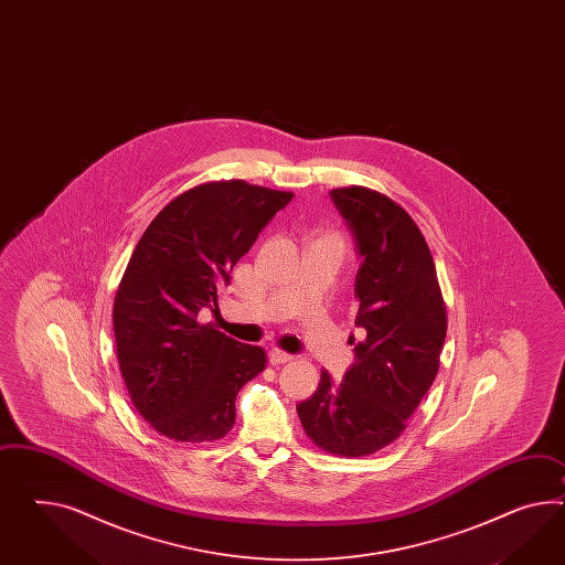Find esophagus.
Masks as SVG:
<instances>
[{
    "label": "esophagus",
    "instance_id": "esophagus-1",
    "mask_svg": "<svg viewBox=\"0 0 565 565\" xmlns=\"http://www.w3.org/2000/svg\"><path fill=\"white\" fill-rule=\"evenodd\" d=\"M291 360H294L291 353H286V351L281 350L269 351V362H271V364H288Z\"/></svg>",
    "mask_w": 565,
    "mask_h": 565
}]
</instances>
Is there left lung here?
<instances>
[{"label":"left lung","instance_id":"1","mask_svg":"<svg viewBox=\"0 0 565 565\" xmlns=\"http://www.w3.org/2000/svg\"><path fill=\"white\" fill-rule=\"evenodd\" d=\"M362 257L355 362L343 381L322 370L296 409L306 436L335 457H366L405 431L440 367L446 305L426 238L393 199L366 186L333 189Z\"/></svg>","mask_w":565,"mask_h":565}]
</instances>
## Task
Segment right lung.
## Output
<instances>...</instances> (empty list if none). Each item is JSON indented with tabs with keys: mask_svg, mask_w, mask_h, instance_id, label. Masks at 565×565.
Instances as JSON below:
<instances>
[{
	"mask_svg": "<svg viewBox=\"0 0 565 565\" xmlns=\"http://www.w3.org/2000/svg\"><path fill=\"white\" fill-rule=\"evenodd\" d=\"M294 193L241 179L172 199L139 238L113 306L122 381L150 426L177 443H214L236 419V395L267 353L201 324L230 271Z\"/></svg>",
	"mask_w": 565,
	"mask_h": 565,
	"instance_id": "1",
	"label": "right lung"
}]
</instances>
